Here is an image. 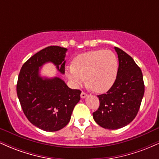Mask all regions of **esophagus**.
<instances>
[{
    "label": "esophagus",
    "instance_id": "obj_1",
    "mask_svg": "<svg viewBox=\"0 0 159 159\" xmlns=\"http://www.w3.org/2000/svg\"><path fill=\"white\" fill-rule=\"evenodd\" d=\"M87 94L86 93H84V92H82L81 93V97L82 98L87 97Z\"/></svg>",
    "mask_w": 159,
    "mask_h": 159
}]
</instances>
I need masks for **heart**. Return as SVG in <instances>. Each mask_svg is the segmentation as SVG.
I'll list each match as a JSON object with an SVG mask.
<instances>
[{"instance_id": "b5f03b06", "label": "heart", "mask_w": 159, "mask_h": 159, "mask_svg": "<svg viewBox=\"0 0 159 159\" xmlns=\"http://www.w3.org/2000/svg\"><path fill=\"white\" fill-rule=\"evenodd\" d=\"M118 70L116 56L109 50L90 51L76 57L72 66L67 69V75L79 87L87 78V86L96 93H105L112 87Z\"/></svg>"}]
</instances>
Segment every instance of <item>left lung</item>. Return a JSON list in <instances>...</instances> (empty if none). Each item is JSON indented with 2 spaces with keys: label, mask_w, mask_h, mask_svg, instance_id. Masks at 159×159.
Here are the masks:
<instances>
[{
  "label": "left lung",
  "mask_w": 159,
  "mask_h": 159,
  "mask_svg": "<svg viewBox=\"0 0 159 159\" xmlns=\"http://www.w3.org/2000/svg\"><path fill=\"white\" fill-rule=\"evenodd\" d=\"M114 48L119 59L116 78L106 93L98 95L99 107L93 113L96 123L107 129L123 128L135 118L145 89L141 69L133 58Z\"/></svg>",
  "instance_id": "1"
}]
</instances>
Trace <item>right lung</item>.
<instances>
[{
	"label": "right lung",
	"mask_w": 159,
	"mask_h": 159,
	"mask_svg": "<svg viewBox=\"0 0 159 159\" xmlns=\"http://www.w3.org/2000/svg\"><path fill=\"white\" fill-rule=\"evenodd\" d=\"M66 48L51 45L42 49L24 63L18 78L16 91L21 108L33 125L46 132L61 130L69 123L81 91L72 90L59 78L43 79L39 67L52 62L65 72Z\"/></svg>",
	"instance_id": "add662e5"
}]
</instances>
